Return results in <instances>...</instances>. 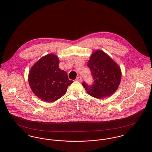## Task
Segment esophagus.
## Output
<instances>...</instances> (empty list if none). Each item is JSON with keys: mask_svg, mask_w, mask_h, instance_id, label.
<instances>
[{"mask_svg": "<svg viewBox=\"0 0 152 152\" xmlns=\"http://www.w3.org/2000/svg\"><path fill=\"white\" fill-rule=\"evenodd\" d=\"M82 77H78L77 78H76V80L79 81V82H81L82 81Z\"/></svg>", "mask_w": 152, "mask_h": 152, "instance_id": "esophagus-1", "label": "esophagus"}]
</instances>
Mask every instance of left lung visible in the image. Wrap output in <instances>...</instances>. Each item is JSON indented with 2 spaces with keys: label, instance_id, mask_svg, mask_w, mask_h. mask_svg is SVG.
<instances>
[{
  "label": "left lung",
  "instance_id": "8db88e82",
  "mask_svg": "<svg viewBox=\"0 0 152 152\" xmlns=\"http://www.w3.org/2000/svg\"><path fill=\"white\" fill-rule=\"evenodd\" d=\"M87 65L94 81L92 85L84 82L83 86L89 95L101 99L110 96L117 90L121 80V68L108 54L101 50L95 51Z\"/></svg>",
  "mask_w": 152,
  "mask_h": 152
}]
</instances>
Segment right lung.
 Here are the masks:
<instances>
[{"instance_id": "obj_1", "label": "right lung", "mask_w": 152, "mask_h": 152, "mask_svg": "<svg viewBox=\"0 0 152 152\" xmlns=\"http://www.w3.org/2000/svg\"><path fill=\"white\" fill-rule=\"evenodd\" d=\"M59 60L54 54L42 57L30 69L28 83L33 92L42 100L54 102L62 97L73 81L59 68Z\"/></svg>"}]
</instances>
